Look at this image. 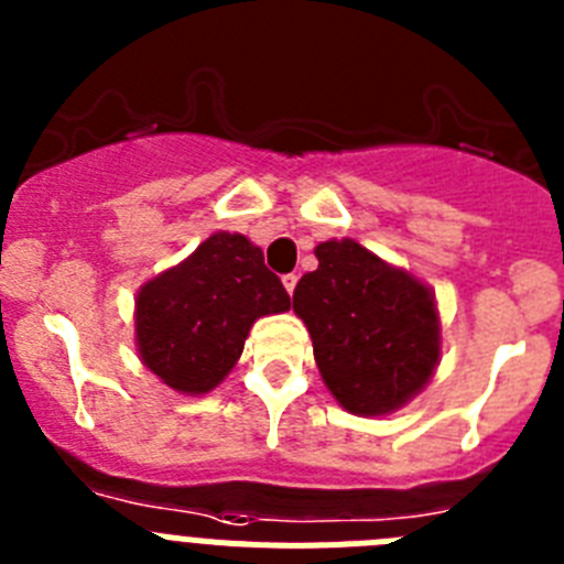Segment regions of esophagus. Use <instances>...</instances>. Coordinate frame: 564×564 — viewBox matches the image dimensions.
Returning a JSON list of instances; mask_svg holds the SVG:
<instances>
[{"label":"esophagus","instance_id":"obj_1","mask_svg":"<svg viewBox=\"0 0 564 564\" xmlns=\"http://www.w3.org/2000/svg\"><path fill=\"white\" fill-rule=\"evenodd\" d=\"M296 282H299L296 273H285V276H282V285H285V291H288V293L296 291Z\"/></svg>","mask_w":564,"mask_h":564}]
</instances>
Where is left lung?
<instances>
[{"instance_id": "left-lung-1", "label": "left lung", "mask_w": 564, "mask_h": 564, "mask_svg": "<svg viewBox=\"0 0 564 564\" xmlns=\"http://www.w3.org/2000/svg\"><path fill=\"white\" fill-rule=\"evenodd\" d=\"M316 259L293 291V311L327 390L352 415L401 410L441 361L435 296L350 237L318 242Z\"/></svg>"}]
</instances>
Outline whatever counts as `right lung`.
Instances as JSON below:
<instances>
[{
    "label": "right lung",
    "instance_id": "obj_1",
    "mask_svg": "<svg viewBox=\"0 0 564 564\" xmlns=\"http://www.w3.org/2000/svg\"><path fill=\"white\" fill-rule=\"evenodd\" d=\"M291 311V296L242 234L217 231L134 299L141 361L183 395L212 392L242 356L259 316Z\"/></svg>",
    "mask_w": 564,
    "mask_h": 564
}]
</instances>
